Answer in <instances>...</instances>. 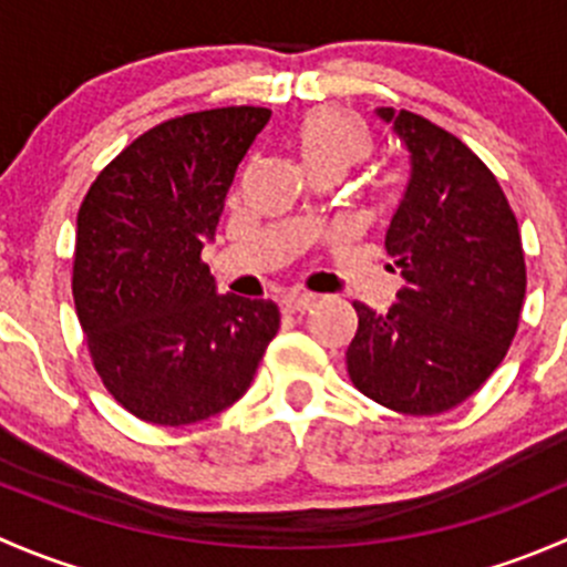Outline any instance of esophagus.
Returning <instances> with one entry per match:
<instances>
[{
  "mask_svg": "<svg viewBox=\"0 0 567 567\" xmlns=\"http://www.w3.org/2000/svg\"><path fill=\"white\" fill-rule=\"evenodd\" d=\"M312 305H316V299H312V296H301V293H288L282 301H279L282 312H307Z\"/></svg>",
  "mask_w": 567,
  "mask_h": 567,
  "instance_id": "1",
  "label": "esophagus"
}]
</instances>
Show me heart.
<instances>
[{"mask_svg": "<svg viewBox=\"0 0 567 567\" xmlns=\"http://www.w3.org/2000/svg\"><path fill=\"white\" fill-rule=\"evenodd\" d=\"M290 145L312 177L346 175L353 164L370 156L373 134L368 123L348 109L312 106L290 125Z\"/></svg>", "mask_w": 567, "mask_h": 567, "instance_id": "obj_1", "label": "heart"}]
</instances>
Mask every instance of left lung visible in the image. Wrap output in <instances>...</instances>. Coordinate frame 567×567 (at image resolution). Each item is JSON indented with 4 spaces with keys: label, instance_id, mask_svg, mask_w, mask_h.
<instances>
[{
    "label": "left lung",
    "instance_id": "1",
    "mask_svg": "<svg viewBox=\"0 0 567 567\" xmlns=\"http://www.w3.org/2000/svg\"><path fill=\"white\" fill-rule=\"evenodd\" d=\"M411 158L386 230L398 301L379 316L353 301L359 329L346 351L359 392L400 414L455 409L499 368L527 293L522 233L494 173L450 131L381 106Z\"/></svg>",
    "mask_w": 567,
    "mask_h": 567
}]
</instances>
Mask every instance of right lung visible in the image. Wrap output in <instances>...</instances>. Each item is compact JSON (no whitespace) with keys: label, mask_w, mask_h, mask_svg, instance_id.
Returning a JSON list of instances; mask_svg holds the SVG:
<instances>
[{"label":"right lung","mask_w":567,"mask_h":567,"mask_svg":"<svg viewBox=\"0 0 567 567\" xmlns=\"http://www.w3.org/2000/svg\"><path fill=\"white\" fill-rule=\"evenodd\" d=\"M271 109L183 114L136 136L76 216L73 301L101 381L140 420L192 425L249 390L279 310L219 296L203 262Z\"/></svg>","instance_id":"right-lung-1"}]
</instances>
